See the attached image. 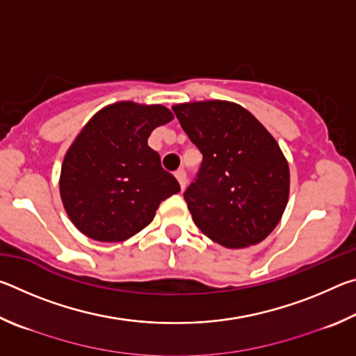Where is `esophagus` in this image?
Wrapping results in <instances>:
<instances>
[{
  "mask_svg": "<svg viewBox=\"0 0 356 356\" xmlns=\"http://www.w3.org/2000/svg\"><path fill=\"white\" fill-rule=\"evenodd\" d=\"M174 176H176V179L179 180L180 188L185 190V186H186V172H185V170H179V171H176V174H174Z\"/></svg>",
  "mask_w": 356,
  "mask_h": 356,
  "instance_id": "34e87169",
  "label": "esophagus"
}]
</instances>
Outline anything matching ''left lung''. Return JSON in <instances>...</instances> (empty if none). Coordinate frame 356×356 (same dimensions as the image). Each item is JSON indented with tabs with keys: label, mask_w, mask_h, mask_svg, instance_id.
Instances as JSON below:
<instances>
[{
	"label": "left lung",
	"mask_w": 356,
	"mask_h": 356,
	"mask_svg": "<svg viewBox=\"0 0 356 356\" xmlns=\"http://www.w3.org/2000/svg\"><path fill=\"white\" fill-rule=\"evenodd\" d=\"M202 163L184 197L195 225L226 248L256 245L278 225L289 200V165L250 111L210 100L172 106Z\"/></svg>",
	"instance_id": "1"
}]
</instances>
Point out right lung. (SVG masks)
<instances>
[{
    "label": "right lung",
    "instance_id": "right-lung-1",
    "mask_svg": "<svg viewBox=\"0 0 356 356\" xmlns=\"http://www.w3.org/2000/svg\"><path fill=\"white\" fill-rule=\"evenodd\" d=\"M161 105L119 102L84 125L64 156L59 191L69 218L89 238L122 242L154 220L160 202L180 191L147 146L155 127L170 122Z\"/></svg>",
    "mask_w": 356,
    "mask_h": 356
}]
</instances>
